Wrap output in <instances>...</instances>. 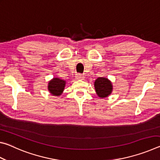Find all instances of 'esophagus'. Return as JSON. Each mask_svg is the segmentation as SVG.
<instances>
[{
    "instance_id": "1",
    "label": "esophagus",
    "mask_w": 160,
    "mask_h": 160,
    "mask_svg": "<svg viewBox=\"0 0 160 160\" xmlns=\"http://www.w3.org/2000/svg\"><path fill=\"white\" fill-rule=\"evenodd\" d=\"M75 77H76L78 80H84V79H85V76H84L83 75L80 74V73L77 74L76 76H75Z\"/></svg>"
}]
</instances>
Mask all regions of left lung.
<instances>
[{
    "mask_svg": "<svg viewBox=\"0 0 160 160\" xmlns=\"http://www.w3.org/2000/svg\"><path fill=\"white\" fill-rule=\"evenodd\" d=\"M97 94L100 98L107 97L112 94L113 86L112 82L106 78H98L94 83Z\"/></svg>",
    "mask_w": 160,
    "mask_h": 160,
    "instance_id": "1",
    "label": "left lung"
}]
</instances>
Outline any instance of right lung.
I'll list each match as a JSON object with an SVG mask.
<instances>
[{
    "label": "right lung",
    "instance_id": "1",
    "mask_svg": "<svg viewBox=\"0 0 160 160\" xmlns=\"http://www.w3.org/2000/svg\"><path fill=\"white\" fill-rule=\"evenodd\" d=\"M66 82V81L61 80L60 78H53L52 80L48 82V90L52 95L60 96L64 90Z\"/></svg>",
    "mask_w": 160,
    "mask_h": 160
}]
</instances>
